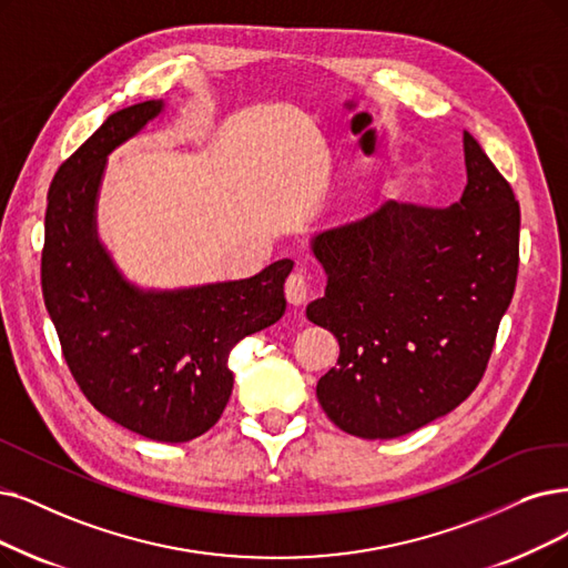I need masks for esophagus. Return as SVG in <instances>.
<instances>
[{
    "label": "esophagus",
    "mask_w": 568,
    "mask_h": 568,
    "mask_svg": "<svg viewBox=\"0 0 568 568\" xmlns=\"http://www.w3.org/2000/svg\"><path fill=\"white\" fill-rule=\"evenodd\" d=\"M310 293H312V286H310V280L303 275V272H293V275L284 284L286 303L293 305V307L305 305L307 298H310Z\"/></svg>",
    "instance_id": "1"
}]
</instances>
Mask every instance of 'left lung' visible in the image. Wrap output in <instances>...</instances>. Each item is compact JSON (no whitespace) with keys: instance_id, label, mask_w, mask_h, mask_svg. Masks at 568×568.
Returning <instances> with one entry per match:
<instances>
[{"instance_id":"left-lung-1","label":"left lung","mask_w":568,"mask_h":568,"mask_svg":"<svg viewBox=\"0 0 568 568\" xmlns=\"http://www.w3.org/2000/svg\"><path fill=\"white\" fill-rule=\"evenodd\" d=\"M468 184L447 210L387 202L316 233L326 293L307 320L337 337V366L316 382L345 434L389 440L464 403L485 375L519 265V205L464 132Z\"/></svg>"}]
</instances>
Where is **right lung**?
Returning <instances> with one entry per match:
<instances>
[{
  "mask_svg": "<svg viewBox=\"0 0 568 568\" xmlns=\"http://www.w3.org/2000/svg\"><path fill=\"white\" fill-rule=\"evenodd\" d=\"M165 109L125 106L60 165L47 207L43 303L85 398L111 422L158 443L210 430L233 392L229 356L242 337L282 320L291 258L258 275L189 288L125 280L98 235L106 158Z\"/></svg>",
  "mask_w": 568,
  "mask_h": 568,
  "instance_id": "add662e5",
  "label": "right lung"
}]
</instances>
